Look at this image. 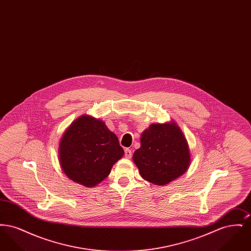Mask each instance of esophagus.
<instances>
[{
	"mask_svg": "<svg viewBox=\"0 0 251 251\" xmlns=\"http://www.w3.org/2000/svg\"><path fill=\"white\" fill-rule=\"evenodd\" d=\"M124 153H125V157H126V158H131V155H132V152H131V151L130 149H125Z\"/></svg>",
	"mask_w": 251,
	"mask_h": 251,
	"instance_id": "34e87169",
	"label": "esophagus"
}]
</instances>
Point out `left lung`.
<instances>
[{
  "instance_id": "obj_1",
  "label": "left lung",
  "mask_w": 251,
  "mask_h": 251,
  "mask_svg": "<svg viewBox=\"0 0 251 251\" xmlns=\"http://www.w3.org/2000/svg\"><path fill=\"white\" fill-rule=\"evenodd\" d=\"M141 147L133 153V162L143 179L165 185L182 175L189 167V148L175 123L152 124L144 131Z\"/></svg>"
}]
</instances>
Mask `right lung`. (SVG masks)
I'll return each mask as SVG.
<instances>
[{"label":"right lung","mask_w":251,"mask_h":251,"mask_svg":"<svg viewBox=\"0 0 251 251\" xmlns=\"http://www.w3.org/2000/svg\"><path fill=\"white\" fill-rule=\"evenodd\" d=\"M123 154L118 136L108 130L104 122L89 116L75 120L60 141L63 171L70 179L87 187L105 179Z\"/></svg>","instance_id":"obj_1"}]
</instances>
